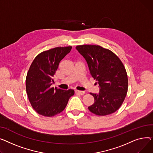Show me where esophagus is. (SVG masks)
Masks as SVG:
<instances>
[{"label": "esophagus", "instance_id": "obj_1", "mask_svg": "<svg viewBox=\"0 0 153 153\" xmlns=\"http://www.w3.org/2000/svg\"><path fill=\"white\" fill-rule=\"evenodd\" d=\"M75 93L76 94H80V95H83L85 94V91H78V90H75Z\"/></svg>", "mask_w": 153, "mask_h": 153}]
</instances>
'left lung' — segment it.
Here are the masks:
<instances>
[{
	"instance_id": "1",
	"label": "left lung",
	"mask_w": 153,
	"mask_h": 153,
	"mask_svg": "<svg viewBox=\"0 0 153 153\" xmlns=\"http://www.w3.org/2000/svg\"><path fill=\"white\" fill-rule=\"evenodd\" d=\"M76 50L86 60L90 74L100 86V93H90L94 102L88 109L97 115L117 111L128 91L127 71L119 58L109 49L96 45H82Z\"/></svg>"
}]
</instances>
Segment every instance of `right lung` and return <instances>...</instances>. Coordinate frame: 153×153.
<instances>
[{"label":"right lung","instance_id":"right-lung-1","mask_svg":"<svg viewBox=\"0 0 153 153\" xmlns=\"http://www.w3.org/2000/svg\"><path fill=\"white\" fill-rule=\"evenodd\" d=\"M71 46L55 48L35 57L26 78V89L33 108L39 114L52 117L64 110L73 89L51 87L60 62L70 52Z\"/></svg>","mask_w":153,"mask_h":153}]
</instances>
